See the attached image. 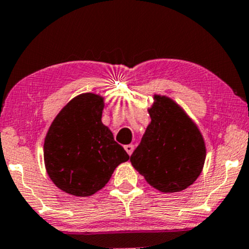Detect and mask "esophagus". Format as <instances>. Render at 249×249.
Returning a JSON list of instances; mask_svg holds the SVG:
<instances>
[{"label":"esophagus","mask_w":249,"mask_h":249,"mask_svg":"<svg viewBox=\"0 0 249 249\" xmlns=\"http://www.w3.org/2000/svg\"><path fill=\"white\" fill-rule=\"evenodd\" d=\"M124 148H125V151H126V152L128 153V156H131V154H132V152H133V150H134V146L132 144H130V145H125Z\"/></svg>","instance_id":"34e87169"}]
</instances>
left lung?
Instances as JSON below:
<instances>
[{
	"label": "left lung",
	"instance_id": "8db88e82",
	"mask_svg": "<svg viewBox=\"0 0 249 249\" xmlns=\"http://www.w3.org/2000/svg\"><path fill=\"white\" fill-rule=\"evenodd\" d=\"M151 123L130 161L151 186L179 192L196 181L206 158L201 133L178 104L154 96Z\"/></svg>",
	"mask_w": 249,
	"mask_h": 249
}]
</instances>
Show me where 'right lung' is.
I'll use <instances>...</instances> for the list:
<instances>
[{
  "label": "right lung",
  "mask_w": 249,
  "mask_h": 249,
  "mask_svg": "<svg viewBox=\"0 0 249 249\" xmlns=\"http://www.w3.org/2000/svg\"><path fill=\"white\" fill-rule=\"evenodd\" d=\"M102 97L77 96L63 107L48 131L44 162L57 187L76 196H92L130 156L102 123Z\"/></svg>",
  "instance_id": "add662e5"
}]
</instances>
